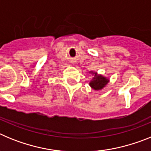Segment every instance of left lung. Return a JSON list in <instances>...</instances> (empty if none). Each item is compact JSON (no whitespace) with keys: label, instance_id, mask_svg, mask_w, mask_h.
Masks as SVG:
<instances>
[{"label":"left lung","instance_id":"1","mask_svg":"<svg viewBox=\"0 0 151 151\" xmlns=\"http://www.w3.org/2000/svg\"><path fill=\"white\" fill-rule=\"evenodd\" d=\"M93 74H94V77L89 85L94 90H101L108 83L109 79L101 75H97V73H94Z\"/></svg>","mask_w":151,"mask_h":151}]
</instances>
